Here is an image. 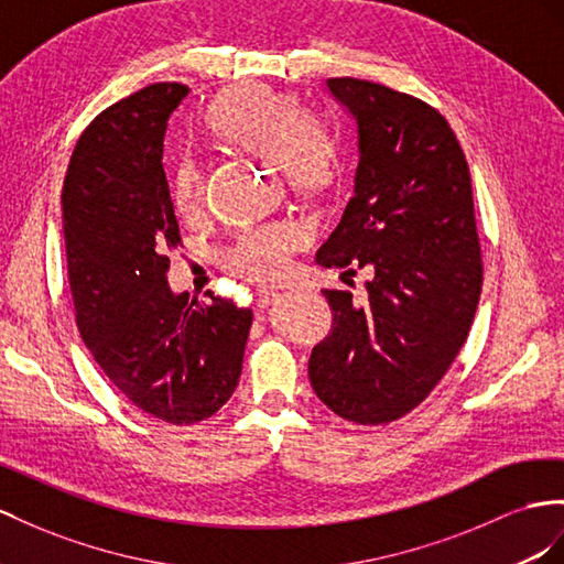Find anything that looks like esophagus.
<instances>
[{"instance_id": "obj_1", "label": "esophagus", "mask_w": 564, "mask_h": 564, "mask_svg": "<svg viewBox=\"0 0 564 564\" xmlns=\"http://www.w3.org/2000/svg\"><path fill=\"white\" fill-rule=\"evenodd\" d=\"M279 300V293L276 291H267V288H264V291H257V295H254V305L257 307H269V305H273V302H276Z\"/></svg>"}]
</instances>
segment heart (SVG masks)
I'll use <instances>...</instances> for the list:
<instances>
[{"instance_id":"heart-1","label":"heart","mask_w":564,"mask_h":564,"mask_svg":"<svg viewBox=\"0 0 564 564\" xmlns=\"http://www.w3.org/2000/svg\"><path fill=\"white\" fill-rule=\"evenodd\" d=\"M212 135L240 152L279 164L288 185L297 193H322L336 176L338 138L326 119L302 113L297 99L264 88H242L219 95L205 113ZM171 197L185 216L205 199V169L193 152H183L173 166ZM312 228L300 219H273L240 226L224 250V267L250 281H276L305 248Z\"/></svg>"}]
</instances>
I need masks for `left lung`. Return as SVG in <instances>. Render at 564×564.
I'll list each match as a JSON object with an SVG mask.
<instances>
[{"instance_id":"obj_1","label":"left lung","mask_w":564,"mask_h":564,"mask_svg":"<svg viewBox=\"0 0 564 564\" xmlns=\"http://www.w3.org/2000/svg\"><path fill=\"white\" fill-rule=\"evenodd\" d=\"M326 85L357 123L359 162L316 262L373 279L365 307L324 293L334 328L314 345L310 381L330 412L377 426L420 405L467 340L484 281L471 178L453 128L422 99L357 78Z\"/></svg>"}]
</instances>
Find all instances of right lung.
Returning a JSON list of instances; mask_svg holds the SVG:
<instances>
[{
    "label": "right lung",
    "mask_w": 564,
    "mask_h": 564,
    "mask_svg": "<svg viewBox=\"0 0 564 564\" xmlns=\"http://www.w3.org/2000/svg\"><path fill=\"white\" fill-rule=\"evenodd\" d=\"M191 93L154 83L85 128L64 178L68 283L83 343L138 410L176 426L209 420L240 381L252 312L187 302L166 281L178 248L164 156L171 111Z\"/></svg>",
    "instance_id": "right-lung-1"
}]
</instances>
